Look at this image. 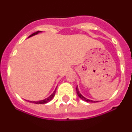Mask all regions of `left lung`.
<instances>
[{"mask_svg": "<svg viewBox=\"0 0 132 132\" xmlns=\"http://www.w3.org/2000/svg\"><path fill=\"white\" fill-rule=\"evenodd\" d=\"M76 91H77V93L78 96H79V98H80L82 99V101H86V102H96L97 101H90V100H88V99L86 98H85L84 96H82V95H81V94H80V93H79V89H78V87H77L76 88Z\"/></svg>", "mask_w": 132, "mask_h": 132, "instance_id": "obj_1", "label": "left lung"}]
</instances>
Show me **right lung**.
<instances>
[{"label":"right lung","mask_w":132,"mask_h":132,"mask_svg":"<svg viewBox=\"0 0 132 132\" xmlns=\"http://www.w3.org/2000/svg\"><path fill=\"white\" fill-rule=\"evenodd\" d=\"M39 32H40V31H36V32H35V33L32 34L30 35V36H29V38H30V37H31V36H34V35L37 34H38V33H39ZM55 92H56V89H55V91L53 92V94H51V95H50V96H49L48 98L44 99V100H42V101H30V102H31V103H34V104H45V103H47V102H50V101H52V98H53V96H55Z\"/></svg>","instance_id":"add662e5"}]
</instances>
